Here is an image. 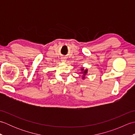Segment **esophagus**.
Returning <instances> with one entry per match:
<instances>
[{
	"instance_id": "34e87169",
	"label": "esophagus",
	"mask_w": 135,
	"mask_h": 135,
	"mask_svg": "<svg viewBox=\"0 0 135 135\" xmlns=\"http://www.w3.org/2000/svg\"><path fill=\"white\" fill-rule=\"evenodd\" d=\"M61 61L62 62H65V59L64 58V57H62V58H61Z\"/></svg>"
}]
</instances>
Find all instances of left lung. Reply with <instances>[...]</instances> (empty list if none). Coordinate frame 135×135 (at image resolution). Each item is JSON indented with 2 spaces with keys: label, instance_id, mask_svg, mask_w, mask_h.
Returning a JSON list of instances; mask_svg holds the SVG:
<instances>
[{
  "label": "left lung",
  "instance_id": "left-lung-1",
  "mask_svg": "<svg viewBox=\"0 0 135 135\" xmlns=\"http://www.w3.org/2000/svg\"><path fill=\"white\" fill-rule=\"evenodd\" d=\"M81 70L82 71V72L81 73H82L83 74H84V76H83L82 78H83V79H84V78H85L86 74L88 73V70H84V68H81Z\"/></svg>",
  "mask_w": 135,
  "mask_h": 135
}]
</instances>
